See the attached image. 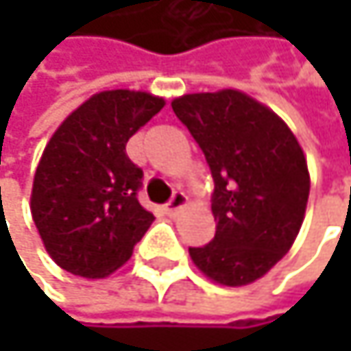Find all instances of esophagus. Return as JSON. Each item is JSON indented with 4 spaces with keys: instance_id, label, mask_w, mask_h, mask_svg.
Masks as SVG:
<instances>
[{
    "instance_id": "esophagus-1",
    "label": "esophagus",
    "mask_w": 351,
    "mask_h": 351,
    "mask_svg": "<svg viewBox=\"0 0 351 351\" xmlns=\"http://www.w3.org/2000/svg\"><path fill=\"white\" fill-rule=\"evenodd\" d=\"M186 205H189L186 195H184V193H175V195H173V199L167 203V213H169L171 217H175L176 213H178L180 209H184Z\"/></svg>"
}]
</instances>
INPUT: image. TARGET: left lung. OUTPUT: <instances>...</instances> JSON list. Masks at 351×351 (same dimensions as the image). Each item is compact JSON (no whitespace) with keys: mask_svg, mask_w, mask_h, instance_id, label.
Wrapping results in <instances>:
<instances>
[{"mask_svg":"<svg viewBox=\"0 0 351 351\" xmlns=\"http://www.w3.org/2000/svg\"><path fill=\"white\" fill-rule=\"evenodd\" d=\"M171 106L215 182V238L189 256L217 285H252L299 236L311 189L305 152L285 119L244 91L186 93Z\"/></svg>","mask_w":351,"mask_h":351,"instance_id":"8db88e82","label":"left lung"}]
</instances>
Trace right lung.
<instances>
[{
  "instance_id": "obj_1",
  "label": "right lung",
  "mask_w": 351,
  "mask_h": 351,
  "mask_svg": "<svg viewBox=\"0 0 351 351\" xmlns=\"http://www.w3.org/2000/svg\"><path fill=\"white\" fill-rule=\"evenodd\" d=\"M162 107V97L146 91H99L48 140L30 211L48 256L66 272L83 278L113 274L154 221L138 203L142 171L128 158L125 144Z\"/></svg>"
}]
</instances>
